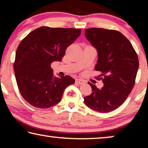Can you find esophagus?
<instances>
[{
    "label": "esophagus",
    "mask_w": 148,
    "mask_h": 148,
    "mask_svg": "<svg viewBox=\"0 0 148 148\" xmlns=\"http://www.w3.org/2000/svg\"><path fill=\"white\" fill-rule=\"evenodd\" d=\"M84 83V80H82L81 79H76V84H83Z\"/></svg>",
    "instance_id": "1"
}]
</instances>
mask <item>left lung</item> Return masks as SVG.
Segmentation results:
<instances>
[{
	"instance_id": "left-lung-1",
	"label": "left lung",
	"mask_w": 148,
	"mask_h": 148,
	"mask_svg": "<svg viewBox=\"0 0 148 148\" xmlns=\"http://www.w3.org/2000/svg\"><path fill=\"white\" fill-rule=\"evenodd\" d=\"M87 39L99 54L95 69L101 72L96 78L104 86L99 89L91 83L92 93L84 97L86 106L95 111L106 113L123 103L134 86L139 61L130 41L116 30L86 29Z\"/></svg>"
}]
</instances>
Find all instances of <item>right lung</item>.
Returning a JSON list of instances; mask_svg holds the SVG:
<instances>
[{
    "instance_id": "right-lung-1",
    "label": "right lung",
    "mask_w": 148,
    "mask_h": 148,
    "mask_svg": "<svg viewBox=\"0 0 148 148\" xmlns=\"http://www.w3.org/2000/svg\"><path fill=\"white\" fill-rule=\"evenodd\" d=\"M81 34L80 29L41 27L30 32L17 47L14 63L21 96L32 106L48 108L61 101L65 89L75 79L57 77L51 64L61 61L65 51Z\"/></svg>"
}]
</instances>
